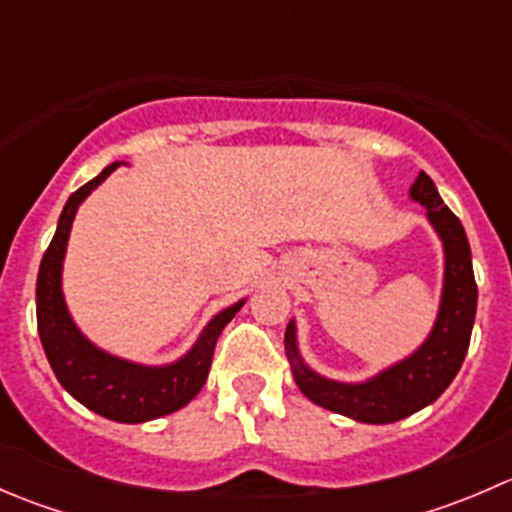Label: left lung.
<instances>
[{
  "instance_id": "1",
  "label": "left lung",
  "mask_w": 512,
  "mask_h": 512,
  "mask_svg": "<svg viewBox=\"0 0 512 512\" xmlns=\"http://www.w3.org/2000/svg\"><path fill=\"white\" fill-rule=\"evenodd\" d=\"M411 200L426 208V218L443 245V289L436 322L426 342L366 381H334L317 374L299 354L297 324H287L285 352L299 391L322 409L361 423H394L426 409L451 386L466 359L476 322L478 287L473 277L471 245L461 220L448 210L436 185L418 173L409 190Z\"/></svg>"
}]
</instances>
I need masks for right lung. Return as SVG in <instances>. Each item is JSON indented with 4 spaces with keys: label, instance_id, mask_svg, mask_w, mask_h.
<instances>
[{
    "label": "right lung",
    "instance_id": "obj_1",
    "mask_svg": "<svg viewBox=\"0 0 512 512\" xmlns=\"http://www.w3.org/2000/svg\"><path fill=\"white\" fill-rule=\"evenodd\" d=\"M118 165L123 163H111L103 168L94 180L81 185L66 200L54 240L41 257L39 277H36V324H39L41 347L56 379L79 404L111 421L143 423L173 414L198 396L213 364L215 342L227 322L240 312L245 299L215 314L205 324L190 352L173 364H136V361L103 352L84 337L66 307L61 270H64L66 245H69L76 210Z\"/></svg>",
    "mask_w": 512,
    "mask_h": 512
}]
</instances>
